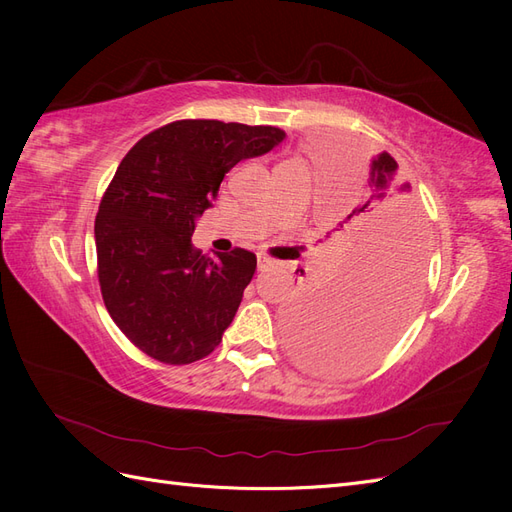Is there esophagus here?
Instances as JSON below:
<instances>
[{
    "mask_svg": "<svg viewBox=\"0 0 512 512\" xmlns=\"http://www.w3.org/2000/svg\"><path fill=\"white\" fill-rule=\"evenodd\" d=\"M271 267H273V262H271L269 258H265V256H258V271L265 273V271H269Z\"/></svg>",
    "mask_w": 512,
    "mask_h": 512,
    "instance_id": "esophagus-1",
    "label": "esophagus"
}]
</instances>
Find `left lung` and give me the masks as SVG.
Returning <instances> with one entry per match:
<instances>
[{
  "label": "left lung",
  "instance_id": "8db88e82",
  "mask_svg": "<svg viewBox=\"0 0 512 512\" xmlns=\"http://www.w3.org/2000/svg\"><path fill=\"white\" fill-rule=\"evenodd\" d=\"M397 170L391 153L371 158L359 203L335 228L348 260L303 286L286 307L290 348L309 369L344 374L367 365L412 314L429 243L412 185Z\"/></svg>",
  "mask_w": 512,
  "mask_h": 512
}]
</instances>
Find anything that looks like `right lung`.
Wrapping results in <instances>:
<instances>
[{
  "mask_svg": "<svg viewBox=\"0 0 512 512\" xmlns=\"http://www.w3.org/2000/svg\"><path fill=\"white\" fill-rule=\"evenodd\" d=\"M284 138L271 126L183 119L147 134L121 160L94 228L98 277L108 314L153 359L188 365L222 342L256 256L241 247L200 254L194 228L228 170Z\"/></svg>",
  "mask_w": 512,
  "mask_h": 512,
  "instance_id": "obj_1",
  "label": "right lung"
}]
</instances>
